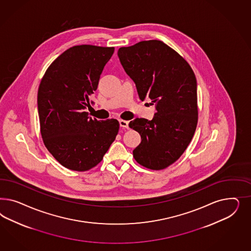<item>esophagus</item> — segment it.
Masks as SVG:
<instances>
[{
  "instance_id": "esophagus-1",
  "label": "esophagus",
  "mask_w": 251,
  "mask_h": 251,
  "mask_svg": "<svg viewBox=\"0 0 251 251\" xmlns=\"http://www.w3.org/2000/svg\"><path fill=\"white\" fill-rule=\"evenodd\" d=\"M120 125L122 128H125V129H129V122L127 121H124V120H120Z\"/></svg>"
}]
</instances>
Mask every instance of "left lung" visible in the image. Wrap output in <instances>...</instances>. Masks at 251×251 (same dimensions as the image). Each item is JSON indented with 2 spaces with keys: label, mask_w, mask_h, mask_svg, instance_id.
Listing matches in <instances>:
<instances>
[{
  "label": "left lung",
  "mask_w": 251,
  "mask_h": 251,
  "mask_svg": "<svg viewBox=\"0 0 251 251\" xmlns=\"http://www.w3.org/2000/svg\"><path fill=\"white\" fill-rule=\"evenodd\" d=\"M118 56L136 84L140 99H151L156 108L152 121L137 118L129 122L142 139L133 157L152 170L167 168L182 155L197 127L194 72L182 56L160 40L122 47Z\"/></svg>",
  "instance_id": "1"
}]
</instances>
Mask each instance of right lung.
Segmentation results:
<instances>
[{
    "label": "right lung",
    "instance_id": "1",
    "mask_svg": "<svg viewBox=\"0 0 251 251\" xmlns=\"http://www.w3.org/2000/svg\"><path fill=\"white\" fill-rule=\"evenodd\" d=\"M114 47L75 46L47 69L38 91L40 133L61 166L87 171L99 165L116 139L120 123L92 119L84 109Z\"/></svg>",
    "mask_w": 251,
    "mask_h": 251
}]
</instances>
